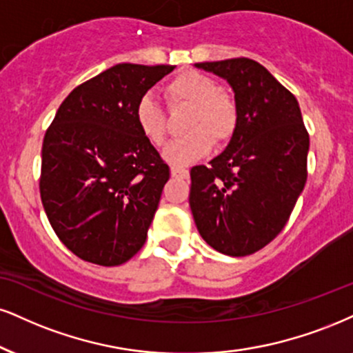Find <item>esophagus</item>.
Returning a JSON list of instances; mask_svg holds the SVG:
<instances>
[{"instance_id":"esophagus-1","label":"esophagus","mask_w":353,"mask_h":353,"mask_svg":"<svg viewBox=\"0 0 353 353\" xmlns=\"http://www.w3.org/2000/svg\"><path fill=\"white\" fill-rule=\"evenodd\" d=\"M171 174L172 177H181V179H185L189 176V171L184 168H177V165H172L171 168Z\"/></svg>"}]
</instances>
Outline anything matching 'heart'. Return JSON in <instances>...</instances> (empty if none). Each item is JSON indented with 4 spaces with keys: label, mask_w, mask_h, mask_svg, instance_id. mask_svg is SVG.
I'll use <instances>...</instances> for the list:
<instances>
[{
    "label": "heart",
    "mask_w": 353,
    "mask_h": 353,
    "mask_svg": "<svg viewBox=\"0 0 353 353\" xmlns=\"http://www.w3.org/2000/svg\"><path fill=\"white\" fill-rule=\"evenodd\" d=\"M169 103L190 105L185 130L189 134L174 139L165 146L164 159L172 165H185L203 158L217 144L227 143L239 125V107L230 93L220 90L217 80L195 70L177 74L165 85ZM134 123L139 133L152 146L165 139L168 123L161 105L151 95H144L134 107Z\"/></svg>",
    "instance_id": "obj_1"
}]
</instances>
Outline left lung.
Segmentation results:
<instances>
[{
	"mask_svg": "<svg viewBox=\"0 0 353 353\" xmlns=\"http://www.w3.org/2000/svg\"><path fill=\"white\" fill-rule=\"evenodd\" d=\"M195 67L230 83L239 125L222 154L190 169V210L212 248L246 256L290 220L307 179L309 133L296 97L261 63L239 57Z\"/></svg>",
	"mask_w": 353,
	"mask_h": 353,
	"instance_id": "obj_1",
	"label": "left lung"
}]
</instances>
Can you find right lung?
Wrapping results in <instances>:
<instances>
[{
	"mask_svg": "<svg viewBox=\"0 0 353 353\" xmlns=\"http://www.w3.org/2000/svg\"><path fill=\"white\" fill-rule=\"evenodd\" d=\"M172 65L118 63L69 93L42 143L39 190L55 235L79 258L118 266L141 250L169 165L134 107Z\"/></svg>",
	"mask_w": 353,
	"mask_h": 353,
	"instance_id": "right-lung-1",
	"label": "right lung"
}]
</instances>
